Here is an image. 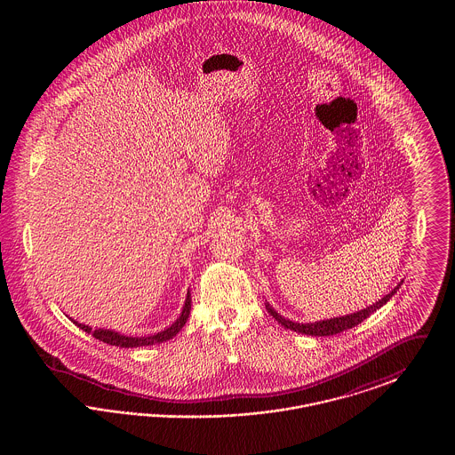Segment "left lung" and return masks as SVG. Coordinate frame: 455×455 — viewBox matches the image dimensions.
<instances>
[{"label": "left lung", "mask_w": 455, "mask_h": 455, "mask_svg": "<svg viewBox=\"0 0 455 455\" xmlns=\"http://www.w3.org/2000/svg\"><path fill=\"white\" fill-rule=\"evenodd\" d=\"M403 284V282L399 283L390 293H387L384 299H380L379 302L370 305L363 310H358V312H353V314H347V315H341V317H332V319H325V321H317V323H293L290 319H284L282 314H278L269 303L266 302V308L267 312L284 327V329H290V331H295V332H300V334H307V336H332V334H338V332H343L347 329H351L355 325L363 323L367 317H370L375 310H379L382 305L389 302L392 299V295L399 290V286Z\"/></svg>", "instance_id": "left-lung-1"}]
</instances>
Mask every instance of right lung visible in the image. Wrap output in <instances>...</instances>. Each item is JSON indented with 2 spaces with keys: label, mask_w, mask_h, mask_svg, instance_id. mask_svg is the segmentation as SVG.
<instances>
[{
  "label": "right lung",
  "mask_w": 455,
  "mask_h": 455,
  "mask_svg": "<svg viewBox=\"0 0 455 455\" xmlns=\"http://www.w3.org/2000/svg\"><path fill=\"white\" fill-rule=\"evenodd\" d=\"M189 312H191V293H189V290H188V297H186V302H184V307H182V312H180V315L175 319V323H173L172 325H169L167 329L160 331V332H155L152 336H126V334H121V332L112 331V329H102V327L92 329L90 325L80 324V323H76V321H73V319H71V321L78 325L80 329H84L88 334H92L95 339H99V341H102V343H108L110 347H152V345H156V343H164V341L172 339L173 336L188 323Z\"/></svg>",
  "instance_id": "obj_1"
}]
</instances>
